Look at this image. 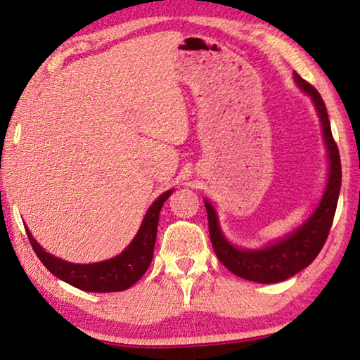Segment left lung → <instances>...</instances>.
Here are the masks:
<instances>
[{
  "mask_svg": "<svg viewBox=\"0 0 360 360\" xmlns=\"http://www.w3.org/2000/svg\"><path fill=\"white\" fill-rule=\"evenodd\" d=\"M294 79H296V84L304 92H307L312 96L315 108H317L320 115L321 127H323L326 148H328V184H326L323 198H321L317 210L309 218V221H305L302 226L296 229L292 234H289L288 238L281 239L280 243L262 250H240L233 248L224 239V236L219 231L217 213H214L210 202L205 200V208L208 214V231H210L214 254H217L219 262L229 271L234 273V275L255 283L284 281L312 264L315 257L320 254L321 248L325 245L326 238H328L330 228L333 224L338 197H340L341 158L333 134H331L325 101L317 90H315L314 85H310L307 80H304L297 72H294Z\"/></svg>",
  "mask_w": 360,
  "mask_h": 360,
  "instance_id": "left-lung-1",
  "label": "left lung"
}]
</instances>
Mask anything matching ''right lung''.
I'll list each match as a JSON object with an SVG mask.
<instances>
[{
  "instance_id": "1",
  "label": "right lung",
  "mask_w": 360,
  "mask_h": 360,
  "mask_svg": "<svg viewBox=\"0 0 360 360\" xmlns=\"http://www.w3.org/2000/svg\"><path fill=\"white\" fill-rule=\"evenodd\" d=\"M171 191L165 192L152 203L143 218L142 226L127 249L116 255L115 259L100 262V264L77 265L69 264L61 259H56L43 250L39 243L32 238L29 229H25L32 249L41 260V264L50 270L53 275L66 281L74 288L82 289L89 292H117L131 288L134 283L142 278L147 271L150 262L153 259L155 240H157V229L160 210H162L166 198L169 197Z\"/></svg>"
}]
</instances>
